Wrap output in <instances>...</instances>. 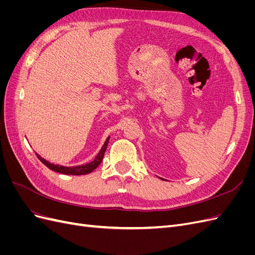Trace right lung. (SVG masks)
I'll list each match as a JSON object with an SVG mask.
<instances>
[{"label": "right lung", "instance_id": "1", "mask_svg": "<svg viewBox=\"0 0 255 255\" xmlns=\"http://www.w3.org/2000/svg\"><path fill=\"white\" fill-rule=\"evenodd\" d=\"M109 140H110V137L107 138L105 140L103 146L100 150L98 155L95 157V159L90 161L88 164H85V165H81V166H74V167H65V166H59V165H55V164H51L50 161L45 160L44 158H42L39 154L36 153L37 157L39 158V160L41 161L42 164H44L47 166L49 169L53 171H56L59 173H63V174H68V175H83V174H88L90 172H92L95 170V169L101 164V161L103 159L104 156V153L106 151L107 148V144H109Z\"/></svg>", "mask_w": 255, "mask_h": 255}]
</instances>
